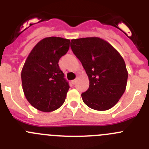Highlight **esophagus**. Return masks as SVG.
Wrapping results in <instances>:
<instances>
[{"mask_svg":"<svg viewBox=\"0 0 149 149\" xmlns=\"http://www.w3.org/2000/svg\"><path fill=\"white\" fill-rule=\"evenodd\" d=\"M76 81H77V80H76V79H74V80H73V81H72V84H76Z\"/></svg>","mask_w":149,"mask_h":149,"instance_id":"obj_1","label":"esophagus"}]
</instances>
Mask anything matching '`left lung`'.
Here are the masks:
<instances>
[{
	"label": "left lung",
	"mask_w": 149,
	"mask_h": 149,
	"mask_svg": "<svg viewBox=\"0 0 149 149\" xmlns=\"http://www.w3.org/2000/svg\"><path fill=\"white\" fill-rule=\"evenodd\" d=\"M71 48L89 77V89L81 94L84 104L100 111L112 108L127 85L128 74L122 56L111 45L98 37L72 39Z\"/></svg>",
	"instance_id": "left-lung-1"
}]
</instances>
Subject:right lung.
Listing matches in <instances>:
<instances>
[{"instance_id": "1", "label": "right lung", "mask_w": 149, "mask_h": 149, "mask_svg": "<svg viewBox=\"0 0 149 149\" xmlns=\"http://www.w3.org/2000/svg\"><path fill=\"white\" fill-rule=\"evenodd\" d=\"M70 40L47 37L30 51L22 71V88L33 107L42 112L56 110L63 105L69 89L59 67V60L67 53Z\"/></svg>"}]
</instances>
